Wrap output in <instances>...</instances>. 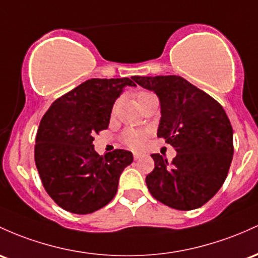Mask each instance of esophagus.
<instances>
[{"instance_id": "1", "label": "esophagus", "mask_w": 258, "mask_h": 258, "mask_svg": "<svg viewBox=\"0 0 258 258\" xmlns=\"http://www.w3.org/2000/svg\"><path fill=\"white\" fill-rule=\"evenodd\" d=\"M141 157H142V153H138V152H135V153H134V158H135V160L140 159Z\"/></svg>"}]
</instances>
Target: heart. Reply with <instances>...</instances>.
<instances>
[{
	"label": "heart",
	"instance_id": "heart-1",
	"mask_svg": "<svg viewBox=\"0 0 258 258\" xmlns=\"http://www.w3.org/2000/svg\"><path fill=\"white\" fill-rule=\"evenodd\" d=\"M143 94H146V92L140 93V94L137 95V98H140L141 95ZM116 106H117V104H114V106H112V112H115ZM147 137H148V132L144 131V130L130 128V130H126V131L122 134V142L123 144H126L127 147H130V148L138 149L144 146V143H146L147 141Z\"/></svg>",
	"mask_w": 258,
	"mask_h": 258
}]
</instances>
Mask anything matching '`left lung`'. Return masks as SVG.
<instances>
[{
    "label": "left lung",
    "instance_id": "8db88e82",
    "mask_svg": "<svg viewBox=\"0 0 258 258\" xmlns=\"http://www.w3.org/2000/svg\"><path fill=\"white\" fill-rule=\"evenodd\" d=\"M132 79L159 97L158 137L177 152L171 163L152 154L154 170L146 177L149 192L179 211L202 207L223 186L233 160V127L224 109L180 76Z\"/></svg>",
    "mask_w": 258,
    "mask_h": 258
}]
</instances>
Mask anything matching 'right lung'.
Here are the masks:
<instances>
[{
  "label": "right lung",
  "instance_id": "obj_1",
  "mask_svg": "<svg viewBox=\"0 0 258 258\" xmlns=\"http://www.w3.org/2000/svg\"><path fill=\"white\" fill-rule=\"evenodd\" d=\"M130 78L88 79L56 99L36 132L35 165L49 196L64 211L89 214L106 206L118 179L134 161L131 152L115 149L100 157L94 136L106 130L112 105Z\"/></svg>",
  "mask_w": 258,
  "mask_h": 258
}]
</instances>
